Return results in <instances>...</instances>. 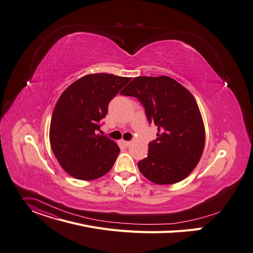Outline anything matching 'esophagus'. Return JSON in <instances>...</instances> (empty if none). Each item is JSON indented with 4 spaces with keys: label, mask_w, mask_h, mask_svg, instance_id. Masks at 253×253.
<instances>
[{
    "label": "esophagus",
    "mask_w": 253,
    "mask_h": 253,
    "mask_svg": "<svg viewBox=\"0 0 253 253\" xmlns=\"http://www.w3.org/2000/svg\"><path fill=\"white\" fill-rule=\"evenodd\" d=\"M122 143H123L126 147H127V146H129V145L131 144V142H130V141H125V140H123V141H122Z\"/></svg>",
    "instance_id": "obj_1"
}]
</instances>
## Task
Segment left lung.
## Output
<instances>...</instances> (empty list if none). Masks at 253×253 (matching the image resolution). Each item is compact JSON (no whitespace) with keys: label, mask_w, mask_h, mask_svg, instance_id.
Masks as SVG:
<instances>
[{"label":"left lung","mask_w":253,"mask_h":253,"mask_svg":"<svg viewBox=\"0 0 253 253\" xmlns=\"http://www.w3.org/2000/svg\"><path fill=\"white\" fill-rule=\"evenodd\" d=\"M137 98L157 138L148 145L147 157L138 163L140 172L157 185H172L197 167L205 146V126L190 91L173 79L137 77L121 91Z\"/></svg>","instance_id":"obj_1"}]
</instances>
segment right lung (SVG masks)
I'll return each instance as SVG.
<instances>
[{
  "label": "right lung",
  "instance_id": "right-lung-1",
  "mask_svg": "<svg viewBox=\"0 0 253 253\" xmlns=\"http://www.w3.org/2000/svg\"><path fill=\"white\" fill-rule=\"evenodd\" d=\"M130 81L111 74L86 75L59 97L52 113L49 140L59 165L73 177L97 179L116 162L119 146L97 132L110 101Z\"/></svg>",
  "mask_w": 253,
  "mask_h": 253
}]
</instances>
